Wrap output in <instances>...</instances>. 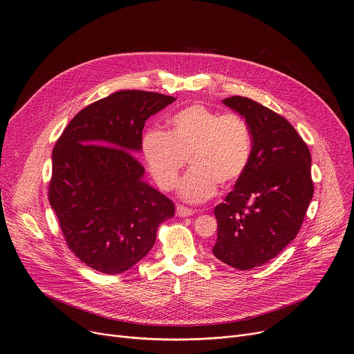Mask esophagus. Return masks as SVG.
I'll use <instances>...</instances> for the list:
<instances>
[{
	"mask_svg": "<svg viewBox=\"0 0 354 354\" xmlns=\"http://www.w3.org/2000/svg\"><path fill=\"white\" fill-rule=\"evenodd\" d=\"M194 213L193 209H190V208H187V207H183V205H178L176 207V214L179 216V217H187V216H192Z\"/></svg>",
	"mask_w": 354,
	"mask_h": 354,
	"instance_id": "obj_1",
	"label": "esophagus"
}]
</instances>
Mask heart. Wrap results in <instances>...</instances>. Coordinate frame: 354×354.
Wrapping results in <instances>:
<instances>
[{
    "mask_svg": "<svg viewBox=\"0 0 354 354\" xmlns=\"http://www.w3.org/2000/svg\"><path fill=\"white\" fill-rule=\"evenodd\" d=\"M168 124V133L149 130L142 140L143 157L162 190L176 186L187 158L192 169L179 183V194L189 203L207 201L217 186L228 189L241 179L252 154V133L242 116L193 104Z\"/></svg>",
    "mask_w": 354,
    "mask_h": 354,
    "instance_id": "heart-1",
    "label": "heart"
}]
</instances>
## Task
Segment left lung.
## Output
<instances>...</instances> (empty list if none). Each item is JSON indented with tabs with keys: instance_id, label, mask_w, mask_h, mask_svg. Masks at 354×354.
I'll return each mask as SVG.
<instances>
[{
	"instance_id": "1",
	"label": "left lung",
	"mask_w": 354,
	"mask_h": 354,
	"mask_svg": "<svg viewBox=\"0 0 354 354\" xmlns=\"http://www.w3.org/2000/svg\"><path fill=\"white\" fill-rule=\"evenodd\" d=\"M252 133L246 171L224 203L214 208L213 254L236 270L260 267L297 236L313 197L310 151L277 112L239 95L223 100Z\"/></svg>"
}]
</instances>
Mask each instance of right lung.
<instances>
[{
    "label": "right lung",
    "mask_w": 354,
    "mask_h": 354,
    "mask_svg": "<svg viewBox=\"0 0 354 354\" xmlns=\"http://www.w3.org/2000/svg\"><path fill=\"white\" fill-rule=\"evenodd\" d=\"M175 98L122 90L83 108L53 147L49 203L72 253L108 275L136 266L174 217V203L142 180L133 154L145 122Z\"/></svg>",
    "instance_id": "right-lung-1"
}]
</instances>
